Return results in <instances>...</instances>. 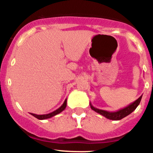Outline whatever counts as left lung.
I'll return each instance as SVG.
<instances>
[{
	"instance_id": "obj_1",
	"label": "left lung",
	"mask_w": 153,
	"mask_h": 153,
	"mask_svg": "<svg viewBox=\"0 0 153 153\" xmlns=\"http://www.w3.org/2000/svg\"><path fill=\"white\" fill-rule=\"evenodd\" d=\"M142 96L138 98L136 101H134L133 102L130 103L129 105H128L127 106H126L123 109H121L120 110H117L116 112H109V111H106V110H102V109H97V108L94 107L91 104V102H90V107L93 110H94L95 112H97L99 114L102 115L103 117H105L106 118L109 119V120H122L124 117H127L128 115H129L130 113H132V112L134 111L135 109H136L139 104H140V101H141Z\"/></svg>"
}]
</instances>
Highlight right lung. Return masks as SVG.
Returning <instances> with one entry per match:
<instances>
[{
  "mask_svg": "<svg viewBox=\"0 0 153 153\" xmlns=\"http://www.w3.org/2000/svg\"><path fill=\"white\" fill-rule=\"evenodd\" d=\"M66 107H67V99L65 100L64 102H63V105H62L60 108H58L57 109H56L55 111L52 112V113H48V114H44V115H37V114H34V113H31L30 114L32 115V116H33L34 117H36V119H38V120H46V119L51 118V117H54V116H56V115L60 113L62 111L64 110Z\"/></svg>",
  "mask_w": 153,
  "mask_h": 153,
  "instance_id": "right-lung-1",
  "label": "right lung"
}]
</instances>
